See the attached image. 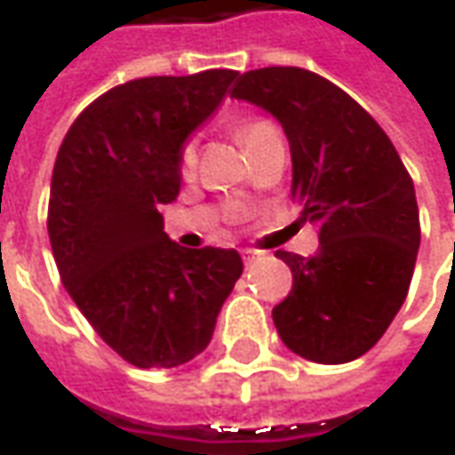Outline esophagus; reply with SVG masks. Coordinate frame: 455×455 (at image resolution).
<instances>
[{
  "label": "esophagus",
  "instance_id": "obj_1",
  "mask_svg": "<svg viewBox=\"0 0 455 455\" xmlns=\"http://www.w3.org/2000/svg\"><path fill=\"white\" fill-rule=\"evenodd\" d=\"M258 251H253V248H243V260H245V263H253L255 258H258Z\"/></svg>",
  "mask_w": 455,
  "mask_h": 455
}]
</instances>
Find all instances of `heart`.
<instances>
[{
	"instance_id": "1",
	"label": "heart",
	"mask_w": 455,
	"mask_h": 455,
	"mask_svg": "<svg viewBox=\"0 0 455 455\" xmlns=\"http://www.w3.org/2000/svg\"><path fill=\"white\" fill-rule=\"evenodd\" d=\"M271 124H266V121H248V124H243L240 126V141H243V147L245 149H251L255 141H260L263 136H268L273 133ZM195 162H197V154H195V147L192 144H187L182 149V156H180V172H182L184 177H189L192 174V169H195Z\"/></svg>"
}]
</instances>
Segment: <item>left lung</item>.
<instances>
[{
  "label": "left lung",
  "mask_w": 455,
  "mask_h": 455,
  "mask_svg": "<svg viewBox=\"0 0 455 455\" xmlns=\"http://www.w3.org/2000/svg\"><path fill=\"white\" fill-rule=\"evenodd\" d=\"M230 98L271 114L291 147V200L319 220L314 258L278 251L293 289L273 308L283 344L319 364L375 347L408 296L420 248L408 169L377 121L334 83L304 68H260Z\"/></svg>",
  "instance_id": "8db88e82"
}]
</instances>
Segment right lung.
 <instances>
[{"mask_svg":"<svg viewBox=\"0 0 455 455\" xmlns=\"http://www.w3.org/2000/svg\"><path fill=\"white\" fill-rule=\"evenodd\" d=\"M235 78L204 70L116 85L73 121L55 159L47 233L62 286L141 370L197 357L243 273L233 248L174 243L159 212L180 195L187 139Z\"/></svg>","mask_w":455,"mask_h":455,"instance_id":"1","label":"right lung"}]
</instances>
